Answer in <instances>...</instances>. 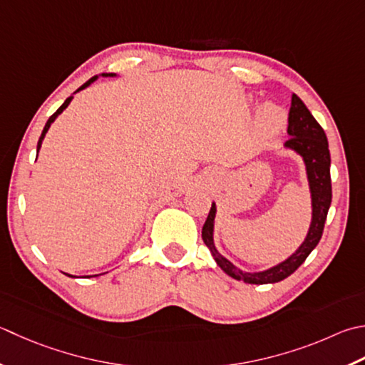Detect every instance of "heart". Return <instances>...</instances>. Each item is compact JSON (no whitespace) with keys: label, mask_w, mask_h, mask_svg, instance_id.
<instances>
[{"label":"heart","mask_w":365,"mask_h":365,"mask_svg":"<svg viewBox=\"0 0 365 365\" xmlns=\"http://www.w3.org/2000/svg\"><path fill=\"white\" fill-rule=\"evenodd\" d=\"M258 121L264 131L269 134H275L284 126L287 115H284V110L282 109V107L269 103V104H264L261 107V110L258 113Z\"/></svg>","instance_id":"heart-1"}]
</instances>
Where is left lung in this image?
<instances>
[{"label": "left lung", "mask_w": 365, "mask_h": 365, "mask_svg": "<svg viewBox=\"0 0 365 365\" xmlns=\"http://www.w3.org/2000/svg\"><path fill=\"white\" fill-rule=\"evenodd\" d=\"M288 134L291 138L284 142V147L302 156L310 185L312 223L309 232H307L302 245L288 259L267 270H262V272H244V270L235 267L231 261H227L223 255H220L215 244H213V221H215L217 205L212 202L209 217L202 226V240L209 247L213 259L217 261L221 270L235 280L252 284H266L284 280L292 272H296L297 267L307 259V256L312 253V250L318 245L321 235H323L327 210H329L332 201L329 144H327L324 130L297 95H292L291 98Z\"/></svg>", "instance_id": "1"}]
</instances>
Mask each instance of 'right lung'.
<instances>
[{
    "mask_svg": "<svg viewBox=\"0 0 365 365\" xmlns=\"http://www.w3.org/2000/svg\"><path fill=\"white\" fill-rule=\"evenodd\" d=\"M103 76H104V77H113V76H115V74H112V73H110V74H103ZM96 78H98V76H95V77H91V78H90V81H87V82H85V83L82 85V87H78V88H77V91H81V90H83V88H87L90 83H93V82H95V81H96ZM77 91H76V93H77ZM71 101H73V96H69V98L66 99V101H64V103H63V104H61V106L58 107V110H56V112L53 113V115H52V117H50V118L47 120V123H46V126H44V130H42V134H41V138H39V140H38V152H39V148H41V145H42V140H44V138H46V133L48 131V128H50V125H52V123H53V121H55V118H56V117H58V115H60V113H61V112H63L64 109H66V107L69 106V103H71ZM66 275H68V274H66ZM69 277H73V275H69ZM93 277H96V275H93Z\"/></svg>",
    "mask_w": 365,
    "mask_h": 365,
    "instance_id": "add662e5",
    "label": "right lung"
}]
</instances>
